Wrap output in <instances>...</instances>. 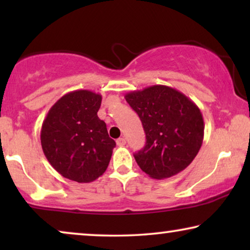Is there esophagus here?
Returning a JSON list of instances; mask_svg holds the SVG:
<instances>
[{"instance_id": "obj_1", "label": "esophagus", "mask_w": 250, "mask_h": 250, "mask_svg": "<svg viewBox=\"0 0 250 250\" xmlns=\"http://www.w3.org/2000/svg\"><path fill=\"white\" fill-rule=\"evenodd\" d=\"M116 143H117V146H125L126 145V140L124 138H119L116 140Z\"/></svg>"}]
</instances>
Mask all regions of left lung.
Returning <instances> with one entry per match:
<instances>
[{
    "instance_id": "1",
    "label": "left lung",
    "mask_w": 250,
    "mask_h": 250,
    "mask_svg": "<svg viewBox=\"0 0 250 250\" xmlns=\"http://www.w3.org/2000/svg\"><path fill=\"white\" fill-rule=\"evenodd\" d=\"M139 115L146 146L134 158L152 179L176 175L192 163L204 140V118L192 100L175 88L152 85L125 95Z\"/></svg>"
}]
</instances>
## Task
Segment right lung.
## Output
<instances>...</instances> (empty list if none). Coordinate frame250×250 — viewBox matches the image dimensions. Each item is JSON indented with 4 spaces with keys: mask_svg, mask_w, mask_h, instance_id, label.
<instances>
[{
    "mask_svg": "<svg viewBox=\"0 0 250 250\" xmlns=\"http://www.w3.org/2000/svg\"><path fill=\"white\" fill-rule=\"evenodd\" d=\"M102 97L88 90L69 92L47 112L41 145L51 166L66 179L90 183L105 172L116 142L98 117Z\"/></svg>",
    "mask_w": 250,
    "mask_h": 250,
    "instance_id": "right-lung-1",
    "label": "right lung"
}]
</instances>
